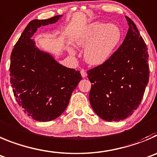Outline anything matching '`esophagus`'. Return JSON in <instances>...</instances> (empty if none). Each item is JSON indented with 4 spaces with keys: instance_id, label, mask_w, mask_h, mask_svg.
Returning a JSON list of instances; mask_svg holds the SVG:
<instances>
[{
    "instance_id": "esophagus-1",
    "label": "esophagus",
    "mask_w": 157,
    "mask_h": 157,
    "mask_svg": "<svg viewBox=\"0 0 157 157\" xmlns=\"http://www.w3.org/2000/svg\"><path fill=\"white\" fill-rule=\"evenodd\" d=\"M80 73H81V75H82V77L85 78V77H86V76H87V74H86V70H84V69H81Z\"/></svg>"
}]
</instances>
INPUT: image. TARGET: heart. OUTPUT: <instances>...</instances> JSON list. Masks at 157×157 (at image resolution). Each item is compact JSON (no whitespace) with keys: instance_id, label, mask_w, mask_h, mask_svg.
Masks as SVG:
<instances>
[{"instance_id":"heart-1","label":"heart","mask_w":157,"mask_h":157,"mask_svg":"<svg viewBox=\"0 0 157 157\" xmlns=\"http://www.w3.org/2000/svg\"><path fill=\"white\" fill-rule=\"evenodd\" d=\"M121 29L118 25L103 22L90 24L76 38V44L86 47L84 50L86 61L92 65H100L108 60L120 44Z\"/></svg>"}]
</instances>
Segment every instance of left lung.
<instances>
[{"instance_id":"obj_1","label":"left lung","mask_w":157,"mask_h":157,"mask_svg":"<svg viewBox=\"0 0 157 157\" xmlns=\"http://www.w3.org/2000/svg\"><path fill=\"white\" fill-rule=\"evenodd\" d=\"M121 45L106 62L87 71L90 102L95 113L107 121L127 118L139 107L149 82L148 49L134 21Z\"/></svg>"}]
</instances>
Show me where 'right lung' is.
<instances>
[{
    "label": "right lung",
    "mask_w": 157,
    "mask_h": 157,
    "mask_svg": "<svg viewBox=\"0 0 157 157\" xmlns=\"http://www.w3.org/2000/svg\"><path fill=\"white\" fill-rule=\"evenodd\" d=\"M61 16L30 21L11 54L9 71L15 100L24 113L38 121L58 117L82 79L79 71L58 64L31 39L37 28L57 22Z\"/></svg>",
    "instance_id": "right-lung-1"
}]
</instances>
